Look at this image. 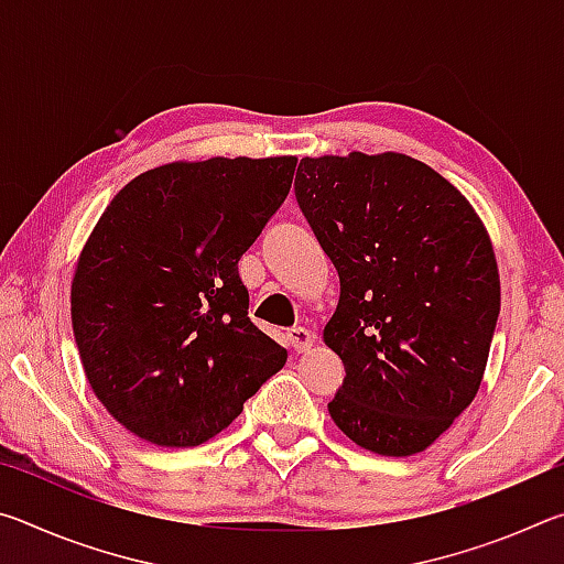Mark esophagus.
Returning a JSON list of instances; mask_svg holds the SVG:
<instances>
[{
  "mask_svg": "<svg viewBox=\"0 0 564 564\" xmlns=\"http://www.w3.org/2000/svg\"><path fill=\"white\" fill-rule=\"evenodd\" d=\"M285 336H289V346H291L295 352H305V350L313 348V333L305 330L303 326L289 328V333H285Z\"/></svg>",
  "mask_w": 564,
  "mask_h": 564,
  "instance_id": "obj_1",
  "label": "esophagus"
}]
</instances>
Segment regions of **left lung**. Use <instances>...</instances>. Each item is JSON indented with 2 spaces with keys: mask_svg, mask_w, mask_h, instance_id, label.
<instances>
[{
  "mask_svg": "<svg viewBox=\"0 0 564 564\" xmlns=\"http://www.w3.org/2000/svg\"><path fill=\"white\" fill-rule=\"evenodd\" d=\"M295 202L340 279L323 340L346 366L328 413L405 457L473 403L500 313L490 236L467 198L405 154L301 159Z\"/></svg>",
  "mask_w": 564,
  "mask_h": 564,
  "instance_id": "8db88e82",
  "label": "left lung"
}]
</instances>
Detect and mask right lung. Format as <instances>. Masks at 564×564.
I'll return each instance as SVG.
<instances>
[{"label": "right lung", "mask_w": 564, "mask_h": 564, "mask_svg": "<svg viewBox=\"0 0 564 564\" xmlns=\"http://www.w3.org/2000/svg\"><path fill=\"white\" fill-rule=\"evenodd\" d=\"M295 161L151 169L94 226L72 281L74 338L91 390L141 441L206 443L285 366L248 318L238 261L289 196Z\"/></svg>", "instance_id": "right-lung-1"}]
</instances>
